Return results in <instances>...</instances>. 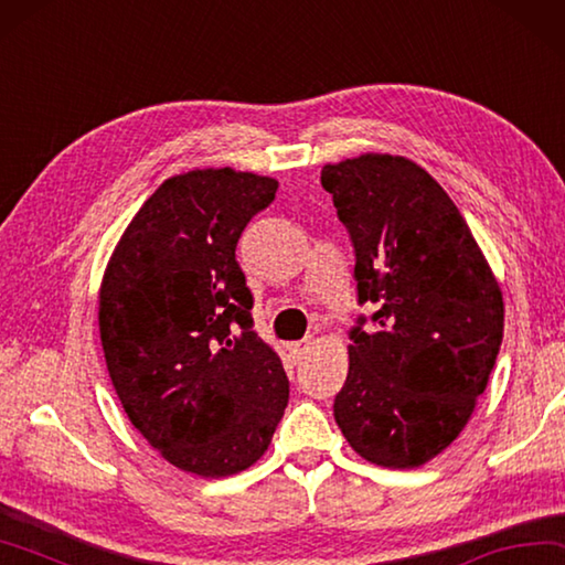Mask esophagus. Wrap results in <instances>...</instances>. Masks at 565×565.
<instances>
[{"label": "esophagus", "instance_id": "obj_1", "mask_svg": "<svg viewBox=\"0 0 565 565\" xmlns=\"http://www.w3.org/2000/svg\"><path fill=\"white\" fill-rule=\"evenodd\" d=\"M309 341H299V343H291L289 345V351H291V355L296 358V361H301V358L306 355V351H309Z\"/></svg>", "mask_w": 565, "mask_h": 565}]
</instances>
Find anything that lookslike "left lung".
I'll list each match as a JSON object with an SVG mask.
<instances>
[{
  "label": "left lung",
  "instance_id": "left-lung-1",
  "mask_svg": "<svg viewBox=\"0 0 565 565\" xmlns=\"http://www.w3.org/2000/svg\"><path fill=\"white\" fill-rule=\"evenodd\" d=\"M321 184L355 247V326L333 415L358 455L387 469L435 459L467 427L497 363L504 299L457 204L425 168L363 152ZM363 323V318H361Z\"/></svg>",
  "mask_w": 565,
  "mask_h": 565
}]
</instances>
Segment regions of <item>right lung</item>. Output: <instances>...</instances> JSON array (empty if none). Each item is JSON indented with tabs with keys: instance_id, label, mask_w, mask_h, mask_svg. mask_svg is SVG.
Wrapping results in <instances>:
<instances>
[{
	"instance_id": "1",
	"label": "right lung",
	"mask_w": 565,
	"mask_h": 565,
	"mask_svg": "<svg viewBox=\"0 0 565 565\" xmlns=\"http://www.w3.org/2000/svg\"><path fill=\"white\" fill-rule=\"evenodd\" d=\"M276 188L232 168L168 178L120 234L100 281V345L120 405L162 459L194 477L249 469L289 403L234 256Z\"/></svg>"
}]
</instances>
